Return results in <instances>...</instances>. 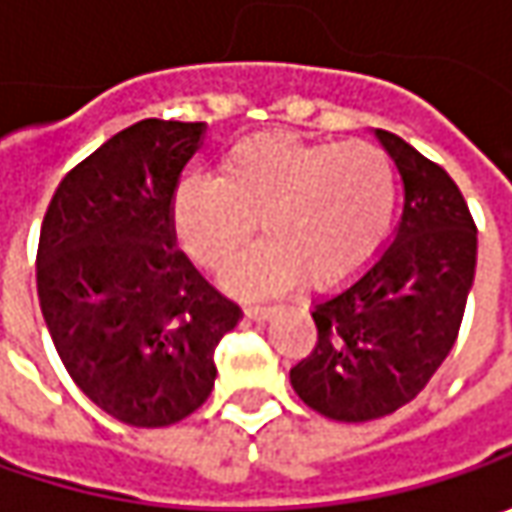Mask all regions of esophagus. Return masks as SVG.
<instances>
[{"label": "esophagus", "instance_id": "34e87169", "mask_svg": "<svg viewBox=\"0 0 512 512\" xmlns=\"http://www.w3.org/2000/svg\"><path fill=\"white\" fill-rule=\"evenodd\" d=\"M245 316L247 319H253V322H265L273 316V307H265V305H247L245 307Z\"/></svg>", "mask_w": 512, "mask_h": 512}]
</instances>
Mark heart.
Returning a JSON list of instances; mask_svg holds the SVG:
<instances>
[{
    "instance_id": "1",
    "label": "heart",
    "mask_w": 512,
    "mask_h": 512,
    "mask_svg": "<svg viewBox=\"0 0 512 512\" xmlns=\"http://www.w3.org/2000/svg\"><path fill=\"white\" fill-rule=\"evenodd\" d=\"M396 170L370 142H322L262 130L230 145L213 176L173 193V225L193 262L219 267L256 227L265 242L225 270L233 290L265 296L296 285L336 287L376 259L396 213Z\"/></svg>"
}]
</instances>
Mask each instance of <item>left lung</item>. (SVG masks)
Wrapping results in <instances>:
<instances>
[{"instance_id":"8db88e82","label":"left lung","mask_w":512,"mask_h":512,"mask_svg":"<svg viewBox=\"0 0 512 512\" xmlns=\"http://www.w3.org/2000/svg\"><path fill=\"white\" fill-rule=\"evenodd\" d=\"M404 185L393 245L359 279L313 305L319 342L290 367L299 399L336 422H370L413 402L462 327L476 276V225L436 162L376 130Z\"/></svg>"}]
</instances>
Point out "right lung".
Wrapping results in <instances>:
<instances>
[{"instance_id": "add662e5", "label": "right lung", "mask_w": 512, "mask_h": 512, "mask_svg": "<svg viewBox=\"0 0 512 512\" xmlns=\"http://www.w3.org/2000/svg\"><path fill=\"white\" fill-rule=\"evenodd\" d=\"M205 122L142 119L110 136L50 199L36 290L79 390L133 427H168L207 402L213 350L242 310L176 247L173 193Z\"/></svg>"}]
</instances>
